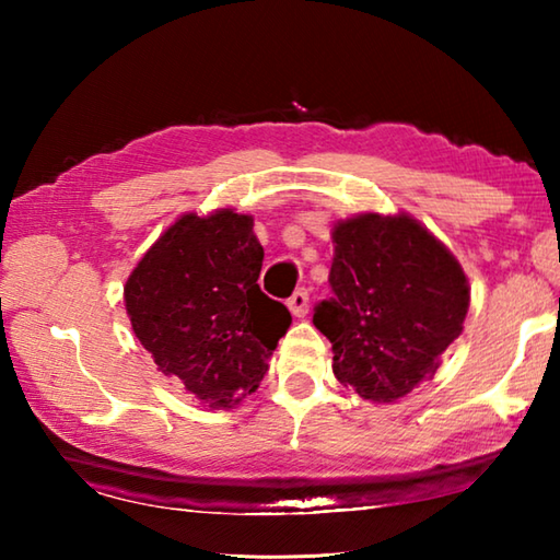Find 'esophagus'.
I'll return each instance as SVG.
<instances>
[{
  "label": "esophagus",
  "mask_w": 560,
  "mask_h": 560,
  "mask_svg": "<svg viewBox=\"0 0 560 560\" xmlns=\"http://www.w3.org/2000/svg\"><path fill=\"white\" fill-rule=\"evenodd\" d=\"M287 306H289V311L296 318H303L308 314V291L306 289H299L296 293H293V296L287 301Z\"/></svg>",
  "instance_id": "esophagus-1"
}]
</instances>
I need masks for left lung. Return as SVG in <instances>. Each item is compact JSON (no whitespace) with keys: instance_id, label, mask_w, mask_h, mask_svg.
Here are the masks:
<instances>
[{"instance_id":"1","label":"left lung","mask_w":560,"mask_h":560,"mask_svg":"<svg viewBox=\"0 0 560 560\" xmlns=\"http://www.w3.org/2000/svg\"><path fill=\"white\" fill-rule=\"evenodd\" d=\"M330 289L314 326L334 346V373L371 402H395L430 381L459 338L469 279L454 254L407 212L338 220Z\"/></svg>"}]
</instances>
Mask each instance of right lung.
I'll return each instance as SVG.
<instances>
[{
  "mask_svg": "<svg viewBox=\"0 0 560 560\" xmlns=\"http://www.w3.org/2000/svg\"><path fill=\"white\" fill-rule=\"evenodd\" d=\"M261 261L252 214L185 212L122 287L132 334L158 371L210 410L257 393L291 326L289 308L259 289Z\"/></svg>",
  "mask_w": 560,
  "mask_h": 560,
  "instance_id": "obj_1",
  "label": "right lung"
}]
</instances>
